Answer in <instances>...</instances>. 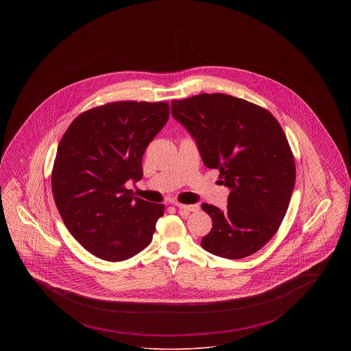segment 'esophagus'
<instances>
[{"instance_id":"esophagus-1","label":"esophagus","mask_w":351,"mask_h":351,"mask_svg":"<svg viewBox=\"0 0 351 351\" xmlns=\"http://www.w3.org/2000/svg\"><path fill=\"white\" fill-rule=\"evenodd\" d=\"M175 206L182 209V210H186V212H197L200 209L199 205H185V204H180V202H176Z\"/></svg>"}]
</instances>
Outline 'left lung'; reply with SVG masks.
<instances>
[{"label":"left lung","mask_w":351,"mask_h":351,"mask_svg":"<svg viewBox=\"0 0 351 351\" xmlns=\"http://www.w3.org/2000/svg\"><path fill=\"white\" fill-rule=\"evenodd\" d=\"M172 116L196 139L204 165L230 188L228 210L202 204L213 228L201 247L228 259L261 250L278 232L296 180L295 158L267 109L223 93L172 100Z\"/></svg>","instance_id":"left-lung-1"}]
</instances>
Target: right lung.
<instances>
[{"label": "right lung", "instance_id": "obj_1", "mask_svg": "<svg viewBox=\"0 0 351 351\" xmlns=\"http://www.w3.org/2000/svg\"><path fill=\"white\" fill-rule=\"evenodd\" d=\"M169 117L166 101H116L72 121L51 173L52 195L69 233L85 250L121 262L147 247L163 204L134 197L146 147Z\"/></svg>", "mask_w": 351, "mask_h": 351}]
</instances>
